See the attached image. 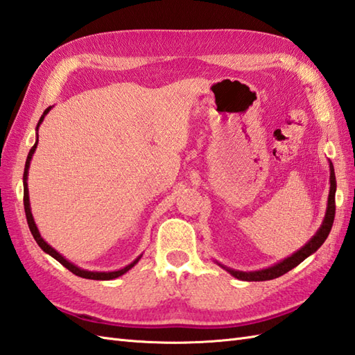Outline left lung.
Listing matches in <instances>:
<instances>
[{"mask_svg": "<svg viewBox=\"0 0 355 355\" xmlns=\"http://www.w3.org/2000/svg\"><path fill=\"white\" fill-rule=\"evenodd\" d=\"M334 197H336V175H334L333 164L330 162V194H328L325 217H324L321 227H319V230L315 233V236L310 239L304 247L300 248L297 253H293L292 256L284 259V261L275 263L270 268H265V270H259V271H250V272L235 271V270H232V268L223 266L221 263H218V265L223 266L226 271H229L233 275V277H236L239 280H244V282H265V280L277 279V277H280V275L286 274L288 271L292 270V268H295L297 265H300L306 257H309L310 254H313L316 250L324 244V241L327 239L328 233H330V230L333 227V221H334V214H336Z\"/></svg>", "mask_w": 355, "mask_h": 355, "instance_id": "obj_1", "label": "left lung"}]
</instances>
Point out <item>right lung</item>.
Masks as SVG:
<instances>
[{
  "instance_id": "right-lung-1",
  "label": "right lung",
  "mask_w": 355,
  "mask_h": 355,
  "mask_svg": "<svg viewBox=\"0 0 355 355\" xmlns=\"http://www.w3.org/2000/svg\"><path fill=\"white\" fill-rule=\"evenodd\" d=\"M49 110H51V107H49V108H46V110H45V112H43L42 117H40V120H39V123H37V128H36V129H39L40 123L43 122V119H45V116L48 114ZM37 141H39V135H37V140H36V143H34V146H33V148H31V149H30V152H28L27 161H25V170H24V207H25V217H27V223H28V227H30V230H31V235H33V238L36 239V243L39 244V247L43 250V252L48 253L49 256H53V257L55 259V261H58V262L62 263L64 268H67L69 271L73 272L75 275H78V277L90 279V280H112V279H117V277H120V275H123L125 272H128L129 270H131V268H132L138 261H140L141 256H138L134 262H131V263H129L128 266L122 268V270H119V271H108V272L87 271V270H81V268H78V266H76V265H73L72 262L66 261V259H64L62 254H60V253L57 252V250H54L53 247H51V245L46 243V241H43V238L40 236L39 229H37V226H36V223H34L33 214H31V207H30V196H28V184H27V179H28V168H30V161H31V158H33V153H34V150H36V148H37Z\"/></svg>"
}]
</instances>
